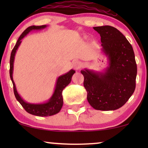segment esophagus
Listing matches in <instances>:
<instances>
[{"label": "esophagus", "mask_w": 148, "mask_h": 148, "mask_svg": "<svg viewBox=\"0 0 148 148\" xmlns=\"http://www.w3.org/2000/svg\"><path fill=\"white\" fill-rule=\"evenodd\" d=\"M73 66L75 70H79L82 67V63L79 61H76L73 64Z\"/></svg>", "instance_id": "esophagus-1"}]
</instances>
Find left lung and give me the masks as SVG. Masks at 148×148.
I'll list each match as a JSON object with an SVG mask.
<instances>
[{
    "label": "left lung",
    "instance_id": "left-lung-1",
    "mask_svg": "<svg viewBox=\"0 0 148 148\" xmlns=\"http://www.w3.org/2000/svg\"><path fill=\"white\" fill-rule=\"evenodd\" d=\"M100 35L101 51L108 58L104 71L84 69V85L87 99L99 110H114L122 107L134 92L137 64L133 47L120 31L110 25L94 27Z\"/></svg>",
    "mask_w": 148,
    "mask_h": 148
}]
</instances>
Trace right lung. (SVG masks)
<instances>
[{
	"instance_id": "right-lung-1",
	"label": "right lung",
	"mask_w": 148,
	"mask_h": 148,
	"mask_svg": "<svg viewBox=\"0 0 148 148\" xmlns=\"http://www.w3.org/2000/svg\"><path fill=\"white\" fill-rule=\"evenodd\" d=\"M48 25H44L41 26L32 25L27 27L21 35L20 36L19 39L16 42L15 46H14L13 50L11 54V58H10V77L12 81L13 85L14 94L17 100L19 102L23 108L29 114L35 115L38 116H48L56 114L60 112L61 110L62 105H63V99H62V90L66 86H67L70 84L71 81L72 76L75 73V71L71 69L69 71L64 73L62 75L58 77L56 79L55 88L53 94L50 97L49 100L43 103H29L23 100L21 96L18 93L17 88H16L15 82L13 81V67H14V60H15V54L17 52L18 48L19 47L20 44L21 43V40L23 38H25L30 32L34 31V30H41L45 29Z\"/></svg>"
}]
</instances>
